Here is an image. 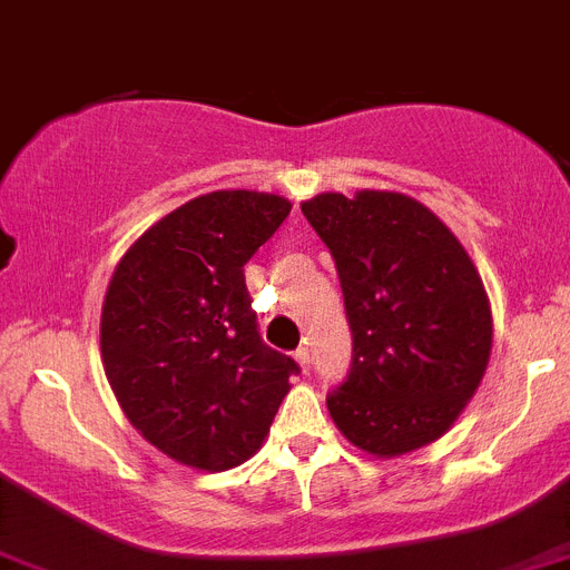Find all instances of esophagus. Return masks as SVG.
I'll return each mask as SVG.
<instances>
[{
  "label": "esophagus",
  "mask_w": 570,
  "mask_h": 570,
  "mask_svg": "<svg viewBox=\"0 0 570 570\" xmlns=\"http://www.w3.org/2000/svg\"><path fill=\"white\" fill-rule=\"evenodd\" d=\"M295 362H298L301 371L307 374V371H309V347H298V351H295Z\"/></svg>",
  "instance_id": "34e87169"
}]
</instances>
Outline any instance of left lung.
<instances>
[{"instance_id":"1","label":"left lung","mask_w":570,"mask_h":570,"mask_svg":"<svg viewBox=\"0 0 570 570\" xmlns=\"http://www.w3.org/2000/svg\"><path fill=\"white\" fill-rule=\"evenodd\" d=\"M301 212L336 261L353 333L351 371L327 409L367 455L443 438L484 380L492 313L466 248L394 190L318 194Z\"/></svg>"}]
</instances>
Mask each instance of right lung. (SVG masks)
Here are the masks:
<instances>
[{"mask_svg": "<svg viewBox=\"0 0 570 570\" xmlns=\"http://www.w3.org/2000/svg\"><path fill=\"white\" fill-rule=\"evenodd\" d=\"M289 208L257 190L196 196L115 266L100 313L104 371L141 438L176 463L223 472L248 461L301 371L263 344L243 275Z\"/></svg>", "mask_w": 570, "mask_h": 570, "instance_id": "1", "label": "right lung"}]
</instances>
